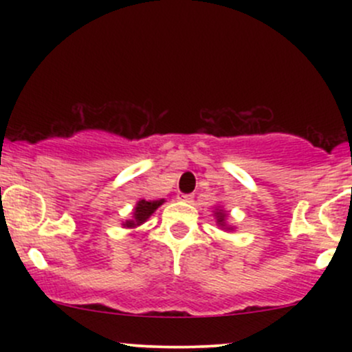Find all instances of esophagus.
<instances>
[{"mask_svg": "<svg viewBox=\"0 0 352 352\" xmlns=\"http://www.w3.org/2000/svg\"><path fill=\"white\" fill-rule=\"evenodd\" d=\"M180 200L185 201V204H192L193 195H180Z\"/></svg>", "mask_w": 352, "mask_h": 352, "instance_id": "34e87169", "label": "esophagus"}]
</instances>
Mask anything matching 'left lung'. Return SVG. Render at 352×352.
Masks as SVG:
<instances>
[{"label": "left lung", "mask_w": 352, "mask_h": 352, "mask_svg": "<svg viewBox=\"0 0 352 352\" xmlns=\"http://www.w3.org/2000/svg\"><path fill=\"white\" fill-rule=\"evenodd\" d=\"M213 215H215V218H217V225L218 227H220L221 230H225V232H233V230H235V227H233V225H230L228 223V213H227V210H223L221 207H218V208H215V212H213Z\"/></svg>", "instance_id": "8db88e82"}]
</instances>
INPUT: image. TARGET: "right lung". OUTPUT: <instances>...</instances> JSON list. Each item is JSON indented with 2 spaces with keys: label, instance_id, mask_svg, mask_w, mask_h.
Instances as JSON below:
<instances>
[{
  "label": "right lung",
  "instance_id": "right-lung-1",
  "mask_svg": "<svg viewBox=\"0 0 352 352\" xmlns=\"http://www.w3.org/2000/svg\"><path fill=\"white\" fill-rule=\"evenodd\" d=\"M164 201H165V199H160V200L140 199L135 204L134 212H132V218H129V220L122 221V227L134 230L137 227H140V225H144L145 221H147L148 218L152 217V213L155 212V210L164 204Z\"/></svg>",
  "mask_w": 352,
  "mask_h": 352
}]
</instances>
